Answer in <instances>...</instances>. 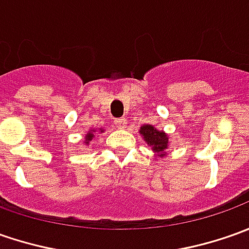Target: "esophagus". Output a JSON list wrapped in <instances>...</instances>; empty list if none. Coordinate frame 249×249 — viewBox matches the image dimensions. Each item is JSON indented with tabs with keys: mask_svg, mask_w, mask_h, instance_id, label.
I'll list each match as a JSON object with an SVG mask.
<instances>
[{
	"mask_svg": "<svg viewBox=\"0 0 249 249\" xmlns=\"http://www.w3.org/2000/svg\"><path fill=\"white\" fill-rule=\"evenodd\" d=\"M114 125H116V128L123 129L126 126V120L125 118H117V120H114Z\"/></svg>",
	"mask_w": 249,
	"mask_h": 249,
	"instance_id": "34e87169",
	"label": "esophagus"
}]
</instances>
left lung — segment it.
Instances as JSON below:
<instances>
[{
    "mask_svg": "<svg viewBox=\"0 0 249 249\" xmlns=\"http://www.w3.org/2000/svg\"><path fill=\"white\" fill-rule=\"evenodd\" d=\"M139 133H141L142 139L147 143V146L150 147L151 151H154V156L157 159H162V157L168 156L167 149L171 144L168 133H165L164 131H160L150 124L142 125Z\"/></svg>",
    "mask_w": 249,
    "mask_h": 249,
    "instance_id": "8db88e82",
    "label": "left lung"
}]
</instances>
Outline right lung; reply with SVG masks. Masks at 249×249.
<instances>
[{
  "instance_id": "add662e5",
  "label": "right lung",
  "mask_w": 249,
  "mask_h": 249,
  "mask_svg": "<svg viewBox=\"0 0 249 249\" xmlns=\"http://www.w3.org/2000/svg\"><path fill=\"white\" fill-rule=\"evenodd\" d=\"M96 129H98V128H96ZM96 129L93 128V129H89V131L87 132V135L84 136V144H89L90 142L93 141V138H95V133H96ZM99 132L103 133L105 132V129H103V128H100V129H99Z\"/></svg>"
}]
</instances>
